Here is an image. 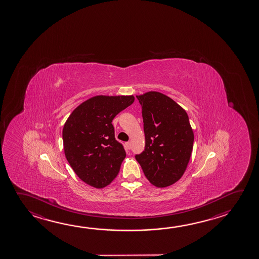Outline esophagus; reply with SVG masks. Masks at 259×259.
<instances>
[{"mask_svg":"<svg viewBox=\"0 0 259 259\" xmlns=\"http://www.w3.org/2000/svg\"><path fill=\"white\" fill-rule=\"evenodd\" d=\"M125 147H126V149L130 150L132 148V145L131 143L130 142H128V143H126L125 144Z\"/></svg>","mask_w":259,"mask_h":259,"instance_id":"esophagus-1","label":"esophagus"}]
</instances>
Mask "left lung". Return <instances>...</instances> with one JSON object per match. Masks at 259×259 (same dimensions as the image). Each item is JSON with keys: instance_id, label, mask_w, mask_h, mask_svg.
I'll return each mask as SVG.
<instances>
[{"instance_id": "left-lung-1", "label": "left lung", "mask_w": 259, "mask_h": 259, "mask_svg": "<svg viewBox=\"0 0 259 259\" xmlns=\"http://www.w3.org/2000/svg\"><path fill=\"white\" fill-rule=\"evenodd\" d=\"M136 97L142 106L145 146L136 159L152 185L171 186L186 172L193 151L188 115L162 93L150 91Z\"/></svg>"}]
</instances>
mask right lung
<instances>
[{
    "instance_id": "obj_1",
    "label": "right lung",
    "mask_w": 259,
    "mask_h": 259,
    "mask_svg": "<svg viewBox=\"0 0 259 259\" xmlns=\"http://www.w3.org/2000/svg\"><path fill=\"white\" fill-rule=\"evenodd\" d=\"M134 101L133 96H94L78 105L64 123L65 157L87 185L103 188L117 177L126 154L115 140L112 121Z\"/></svg>"
}]
</instances>
